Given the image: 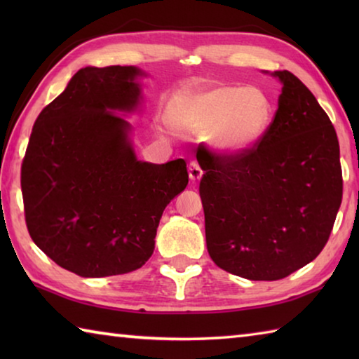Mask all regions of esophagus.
<instances>
[{"label":"esophagus","instance_id":"34e87169","mask_svg":"<svg viewBox=\"0 0 359 359\" xmlns=\"http://www.w3.org/2000/svg\"><path fill=\"white\" fill-rule=\"evenodd\" d=\"M188 174H190V179L193 182H196L203 177V168L199 166L198 161H190V165H188Z\"/></svg>","mask_w":359,"mask_h":359}]
</instances>
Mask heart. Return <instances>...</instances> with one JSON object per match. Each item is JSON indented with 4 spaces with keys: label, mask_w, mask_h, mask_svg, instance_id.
<instances>
[{
    "label": "heart",
    "mask_w": 359,
    "mask_h": 359,
    "mask_svg": "<svg viewBox=\"0 0 359 359\" xmlns=\"http://www.w3.org/2000/svg\"><path fill=\"white\" fill-rule=\"evenodd\" d=\"M269 100L250 87H214L190 95L175 112V125L193 137H210L224 154L253 147L269 128Z\"/></svg>",
    "instance_id": "heart-1"
}]
</instances>
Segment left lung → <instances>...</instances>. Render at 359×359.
Instances as JSON below:
<instances>
[{
	"label": "left lung",
	"instance_id": "8db88e82",
	"mask_svg": "<svg viewBox=\"0 0 359 359\" xmlns=\"http://www.w3.org/2000/svg\"><path fill=\"white\" fill-rule=\"evenodd\" d=\"M264 136L239 154L205 150L199 194L214 263L248 280H278L323 250L342 203L336 130L290 71Z\"/></svg>",
	"mask_w": 359,
	"mask_h": 359
}]
</instances>
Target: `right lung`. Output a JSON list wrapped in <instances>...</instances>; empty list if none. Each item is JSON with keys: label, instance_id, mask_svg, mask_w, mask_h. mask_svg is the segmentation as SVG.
I'll use <instances>...</instances> for the list:
<instances>
[{"label": "right lung", "instance_id": "1", "mask_svg": "<svg viewBox=\"0 0 359 359\" xmlns=\"http://www.w3.org/2000/svg\"><path fill=\"white\" fill-rule=\"evenodd\" d=\"M135 66L79 69L34 121L22 163L28 233L81 277L126 274L155 248L166 205L188 184L184 160L139 161L131 125L115 112L141 101Z\"/></svg>", "mask_w": 359, "mask_h": 359}]
</instances>
